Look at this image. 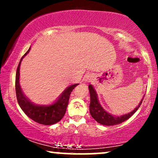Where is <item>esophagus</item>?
Returning a JSON list of instances; mask_svg holds the SVG:
<instances>
[{"instance_id": "esophagus-1", "label": "esophagus", "mask_w": 158, "mask_h": 158, "mask_svg": "<svg viewBox=\"0 0 158 158\" xmlns=\"http://www.w3.org/2000/svg\"><path fill=\"white\" fill-rule=\"evenodd\" d=\"M86 78V79H85V81H90V80H91V78H90V77H85Z\"/></svg>"}]
</instances>
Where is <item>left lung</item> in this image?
Segmentation results:
<instances>
[{"mask_svg":"<svg viewBox=\"0 0 158 158\" xmlns=\"http://www.w3.org/2000/svg\"><path fill=\"white\" fill-rule=\"evenodd\" d=\"M88 88H89L90 96V103L89 106L90 115L97 123L104 125V126H115V125L120 124V123L129 119L139 108L140 105L142 104L143 98H144V97H143V99L140 100L137 108H135L131 112H129V113L126 114H123V115L119 116H119L117 117V116H114L108 113V112H107L102 108L99 102L97 91L94 89L93 85H89Z\"/></svg>","mask_w":158,"mask_h":158,"instance_id":"8db88e82","label":"left lung"}]
</instances>
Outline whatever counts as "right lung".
I'll use <instances>...</instances> for the list:
<instances>
[{
  "instance_id": "add662e5",
  "label": "right lung",
  "mask_w": 158,
  "mask_h": 158,
  "mask_svg": "<svg viewBox=\"0 0 158 158\" xmlns=\"http://www.w3.org/2000/svg\"><path fill=\"white\" fill-rule=\"evenodd\" d=\"M30 48L21 58L15 76V91L19 106L25 114L35 122L42 125H53L60 121L64 116L69 102V98L73 90L79 84H74L68 87L59 97L50 105H36L27 98L23 93L19 83L20 66L23 57L30 52Z\"/></svg>"
}]
</instances>
